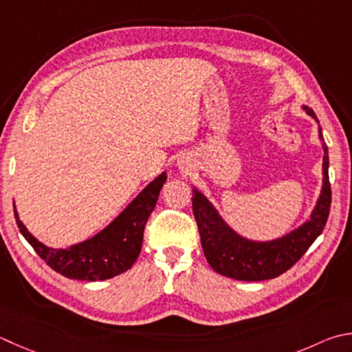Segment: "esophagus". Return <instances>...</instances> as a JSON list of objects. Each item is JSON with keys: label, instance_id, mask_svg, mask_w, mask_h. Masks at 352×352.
Here are the masks:
<instances>
[{"label": "esophagus", "instance_id": "obj_1", "mask_svg": "<svg viewBox=\"0 0 352 352\" xmlns=\"http://www.w3.org/2000/svg\"><path fill=\"white\" fill-rule=\"evenodd\" d=\"M178 168L183 170H190L192 169V163L189 157H183L182 160H178Z\"/></svg>", "mask_w": 352, "mask_h": 352}]
</instances>
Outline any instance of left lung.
<instances>
[{
	"label": "left lung",
	"instance_id": "8db88e82",
	"mask_svg": "<svg viewBox=\"0 0 352 352\" xmlns=\"http://www.w3.org/2000/svg\"><path fill=\"white\" fill-rule=\"evenodd\" d=\"M308 116L319 123L313 109L302 107ZM319 139L323 148V184L314 209L298 229L272 241H252L227 224L213 204L194 188L192 209L201 238V247L208 263L217 273L236 280H265L278 278L304 256L327 224L331 206V184L328 177V146L319 126Z\"/></svg>",
	"mask_w": 352,
	"mask_h": 352
}]
</instances>
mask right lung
I'll return each instance as SVG.
<instances>
[{"instance_id":"1","label":"right lung","mask_w":352,"mask_h":352,"mask_svg":"<svg viewBox=\"0 0 352 352\" xmlns=\"http://www.w3.org/2000/svg\"><path fill=\"white\" fill-rule=\"evenodd\" d=\"M166 178V172H162L105 229L68 249H52L39 243L19 219L15 206L13 212L21 235L54 272L68 279L105 280L129 270L139 258L144 226Z\"/></svg>"}]
</instances>
